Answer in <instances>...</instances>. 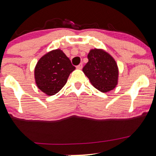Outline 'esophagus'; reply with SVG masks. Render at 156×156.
<instances>
[{
  "instance_id": "esophagus-1",
  "label": "esophagus",
  "mask_w": 156,
  "mask_h": 156,
  "mask_svg": "<svg viewBox=\"0 0 156 156\" xmlns=\"http://www.w3.org/2000/svg\"><path fill=\"white\" fill-rule=\"evenodd\" d=\"M82 68H83V64L82 63H80L79 65L78 66H77V69H81Z\"/></svg>"
}]
</instances>
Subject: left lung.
I'll return each instance as SVG.
<instances>
[{"label":"left lung","mask_w":156,"mask_h":156,"mask_svg":"<svg viewBox=\"0 0 156 156\" xmlns=\"http://www.w3.org/2000/svg\"><path fill=\"white\" fill-rule=\"evenodd\" d=\"M89 62L83 68V72L98 90L108 92L118 83L119 69L116 61L103 49L90 50Z\"/></svg>","instance_id":"8db88e82"}]
</instances>
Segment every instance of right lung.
<instances>
[{"mask_svg": "<svg viewBox=\"0 0 156 156\" xmlns=\"http://www.w3.org/2000/svg\"><path fill=\"white\" fill-rule=\"evenodd\" d=\"M75 69L62 50H53L41 57L36 65V84L47 95H54L63 88L69 74Z\"/></svg>", "mask_w": 156, "mask_h": 156, "instance_id": "obj_1", "label": "right lung"}]
</instances>
